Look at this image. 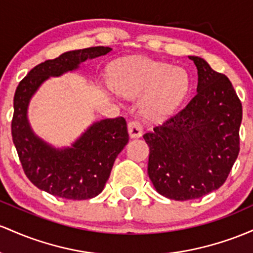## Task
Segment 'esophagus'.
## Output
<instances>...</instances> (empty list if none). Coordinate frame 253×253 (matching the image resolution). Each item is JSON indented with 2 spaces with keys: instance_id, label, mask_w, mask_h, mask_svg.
Listing matches in <instances>:
<instances>
[{
  "instance_id": "34e87169",
  "label": "esophagus",
  "mask_w": 253,
  "mask_h": 253,
  "mask_svg": "<svg viewBox=\"0 0 253 253\" xmlns=\"http://www.w3.org/2000/svg\"><path fill=\"white\" fill-rule=\"evenodd\" d=\"M127 131H129L130 137H140V136H142V132H143V126H142L141 122L137 121V119L130 121L127 123Z\"/></svg>"
}]
</instances>
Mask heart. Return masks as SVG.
Returning <instances> with one entry per match:
<instances>
[{"instance_id": "heart-1", "label": "heart", "mask_w": 253, "mask_h": 253, "mask_svg": "<svg viewBox=\"0 0 253 253\" xmlns=\"http://www.w3.org/2000/svg\"><path fill=\"white\" fill-rule=\"evenodd\" d=\"M116 87L127 96L146 92L141 103L142 115L150 121H160L172 115L185 99L190 80L181 68L137 57L117 64Z\"/></svg>"}]
</instances>
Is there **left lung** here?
Segmentation results:
<instances>
[{
	"instance_id": "left-lung-1",
	"label": "left lung",
	"mask_w": 253,
	"mask_h": 253,
	"mask_svg": "<svg viewBox=\"0 0 253 253\" xmlns=\"http://www.w3.org/2000/svg\"><path fill=\"white\" fill-rule=\"evenodd\" d=\"M197 94L180 111L143 135L148 175L160 195L174 201L203 197L225 183L240 150V99L226 75L203 58Z\"/></svg>"
}]
</instances>
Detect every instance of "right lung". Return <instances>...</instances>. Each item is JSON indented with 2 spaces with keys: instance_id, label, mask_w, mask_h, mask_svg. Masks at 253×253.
Segmentation results:
<instances>
[{
  "instance_id": "right-lung-1",
  "label": "right lung",
  "mask_w": 253,
  "mask_h": 253,
  "mask_svg": "<svg viewBox=\"0 0 253 253\" xmlns=\"http://www.w3.org/2000/svg\"><path fill=\"white\" fill-rule=\"evenodd\" d=\"M112 49L93 46L68 51L36 65L19 82L14 94L12 136L26 177L41 190L67 200H89L103 191L113 163L129 141L123 117L96 122L73 144L55 149L33 134L27 121L31 96L49 76L76 69L81 62Z\"/></svg>"
}]
</instances>
